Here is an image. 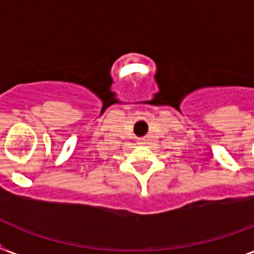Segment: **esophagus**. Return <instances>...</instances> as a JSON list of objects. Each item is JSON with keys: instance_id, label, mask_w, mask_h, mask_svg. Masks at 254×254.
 Returning a JSON list of instances; mask_svg holds the SVG:
<instances>
[{"instance_id": "obj_1", "label": "esophagus", "mask_w": 254, "mask_h": 254, "mask_svg": "<svg viewBox=\"0 0 254 254\" xmlns=\"http://www.w3.org/2000/svg\"><path fill=\"white\" fill-rule=\"evenodd\" d=\"M139 143H141V145H145V143H146V139H141V141H139Z\"/></svg>"}]
</instances>
